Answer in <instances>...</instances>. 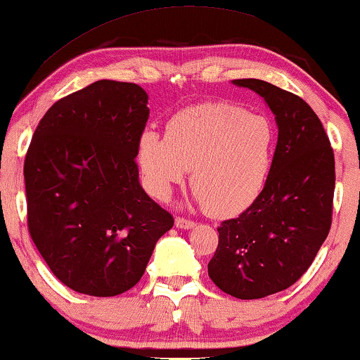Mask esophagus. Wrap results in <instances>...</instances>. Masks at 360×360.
I'll list each match as a JSON object with an SVG mask.
<instances>
[{"mask_svg": "<svg viewBox=\"0 0 360 360\" xmlns=\"http://www.w3.org/2000/svg\"><path fill=\"white\" fill-rule=\"evenodd\" d=\"M175 226L179 229H185V231H188V229L195 227V222L190 221V219H185V217H175Z\"/></svg>", "mask_w": 360, "mask_h": 360, "instance_id": "34e87169", "label": "esophagus"}]
</instances>
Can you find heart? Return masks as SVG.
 Instances as JSON below:
<instances>
[{
	"label": "heart",
	"instance_id": "b5f03b06",
	"mask_svg": "<svg viewBox=\"0 0 360 360\" xmlns=\"http://www.w3.org/2000/svg\"><path fill=\"white\" fill-rule=\"evenodd\" d=\"M278 134L266 117L231 102H205L169 120L164 138L139 136L136 162L146 190L167 201L191 169V186L211 216L238 214L253 205L273 167Z\"/></svg>",
	"mask_w": 360,
	"mask_h": 360
}]
</instances>
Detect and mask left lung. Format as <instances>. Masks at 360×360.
<instances>
[{"label": "left lung", "mask_w": 360, "mask_h": 360, "mask_svg": "<svg viewBox=\"0 0 360 360\" xmlns=\"http://www.w3.org/2000/svg\"><path fill=\"white\" fill-rule=\"evenodd\" d=\"M262 96L278 123L266 185L240 216L217 227L207 274L222 292L250 300L292 285L328 237L335 154L320 118L304 98L262 79H236Z\"/></svg>", "instance_id": "left-lung-1"}]
</instances>
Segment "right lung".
I'll use <instances>...</instances> for the list:
<instances>
[{
	"label": "right lung",
	"instance_id": "obj_1",
	"mask_svg": "<svg viewBox=\"0 0 360 360\" xmlns=\"http://www.w3.org/2000/svg\"><path fill=\"white\" fill-rule=\"evenodd\" d=\"M148 94L102 79L51 105L24 160L27 227L56 278L113 297L136 285L174 217L139 185Z\"/></svg>",
	"mask_w": 360,
	"mask_h": 360
}]
</instances>
